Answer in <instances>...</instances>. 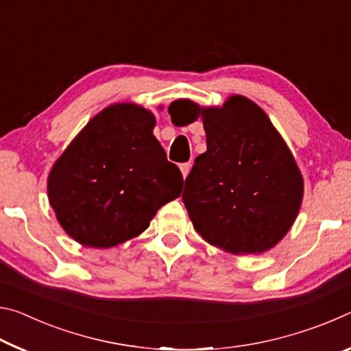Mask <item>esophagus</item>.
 <instances>
[{
    "label": "esophagus",
    "mask_w": 351,
    "mask_h": 351,
    "mask_svg": "<svg viewBox=\"0 0 351 351\" xmlns=\"http://www.w3.org/2000/svg\"><path fill=\"white\" fill-rule=\"evenodd\" d=\"M180 169H181L182 178H184V180H186L187 175H189V171H190V169H192V164H189V162H184V164H181V165H180Z\"/></svg>",
    "instance_id": "obj_1"
}]
</instances>
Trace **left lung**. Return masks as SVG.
<instances>
[{"mask_svg":"<svg viewBox=\"0 0 351 351\" xmlns=\"http://www.w3.org/2000/svg\"><path fill=\"white\" fill-rule=\"evenodd\" d=\"M201 119L207 150L195 159L182 192L193 228L212 246L235 255L274 247L299 215L304 178L269 117L232 94L223 106L175 100ZM171 116V112H170Z\"/></svg>","mask_w":351,"mask_h":351,"instance_id":"1","label":"left lung"}]
</instances>
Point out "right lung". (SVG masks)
<instances>
[{
	"label": "right lung",
	"instance_id": "right-lung-1",
	"mask_svg": "<svg viewBox=\"0 0 351 351\" xmlns=\"http://www.w3.org/2000/svg\"><path fill=\"white\" fill-rule=\"evenodd\" d=\"M154 125V114L144 106L112 104L52 165L49 204L64 232L82 246L106 249L136 239L181 195L182 175L167 161Z\"/></svg>",
	"mask_w": 351,
	"mask_h": 351
}]
</instances>
